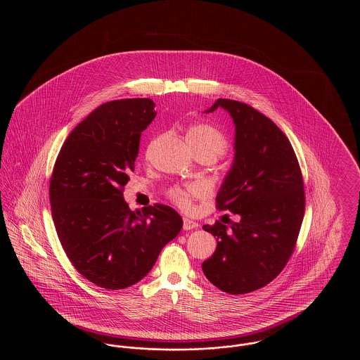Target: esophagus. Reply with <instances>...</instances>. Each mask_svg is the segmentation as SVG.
Returning a JSON list of instances; mask_svg holds the SVG:
<instances>
[{"label":"esophagus","mask_w":360,"mask_h":360,"mask_svg":"<svg viewBox=\"0 0 360 360\" xmlns=\"http://www.w3.org/2000/svg\"><path fill=\"white\" fill-rule=\"evenodd\" d=\"M198 226V224L195 223V221H193V220H190V219H184V229L185 231H190V229H195Z\"/></svg>","instance_id":"34e87169"}]
</instances>
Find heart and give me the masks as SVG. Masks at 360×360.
I'll list each match as a JSON object with an SVG mask.
<instances>
[{
  "instance_id": "heart-1",
  "label": "heart",
  "mask_w": 360,
  "mask_h": 360,
  "mask_svg": "<svg viewBox=\"0 0 360 360\" xmlns=\"http://www.w3.org/2000/svg\"><path fill=\"white\" fill-rule=\"evenodd\" d=\"M190 148L194 154L209 155L213 160L226 153L229 143L223 132L212 124L198 122L191 125L186 132ZM202 190L197 185L174 186L169 190V198L174 204L188 210L193 206L194 198L201 195Z\"/></svg>"
}]
</instances>
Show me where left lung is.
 Wrapping results in <instances>:
<instances>
[{
    "label": "left lung",
    "mask_w": 360,
    "mask_h": 360,
    "mask_svg": "<svg viewBox=\"0 0 360 360\" xmlns=\"http://www.w3.org/2000/svg\"><path fill=\"white\" fill-rule=\"evenodd\" d=\"M217 108L233 119L236 153L216 207L238 221L204 225L217 248L202 271L216 288L236 295L266 286L289 262L304 220L305 190L290 141L274 121L235 100L219 98L207 113Z\"/></svg>",
    "instance_id": "left-lung-1"
}]
</instances>
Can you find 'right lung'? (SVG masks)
<instances>
[{"mask_svg": "<svg viewBox=\"0 0 360 360\" xmlns=\"http://www.w3.org/2000/svg\"><path fill=\"white\" fill-rule=\"evenodd\" d=\"M154 106L150 98L100 105L71 131L53 165L50 202L58 238L75 270L103 289L143 279L184 224L170 206L132 212L122 197Z\"/></svg>", "mask_w": 360, "mask_h": 360, "instance_id": "1", "label": "right lung"}]
</instances>
